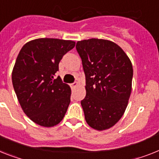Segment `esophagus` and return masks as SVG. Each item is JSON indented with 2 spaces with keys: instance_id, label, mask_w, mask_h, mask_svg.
<instances>
[{
  "instance_id": "obj_1",
  "label": "esophagus",
  "mask_w": 159,
  "mask_h": 159,
  "mask_svg": "<svg viewBox=\"0 0 159 159\" xmlns=\"http://www.w3.org/2000/svg\"><path fill=\"white\" fill-rule=\"evenodd\" d=\"M78 85V84H77V82H74V83H72V84H70V88H72V89H74V88H75Z\"/></svg>"
}]
</instances>
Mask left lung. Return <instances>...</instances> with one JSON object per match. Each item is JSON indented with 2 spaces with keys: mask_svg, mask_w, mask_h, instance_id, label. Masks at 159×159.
<instances>
[{
  "mask_svg": "<svg viewBox=\"0 0 159 159\" xmlns=\"http://www.w3.org/2000/svg\"><path fill=\"white\" fill-rule=\"evenodd\" d=\"M82 60L86 96L81 101L85 120L91 128L106 130L124 115L132 91L133 69L124 51L115 43L102 39L78 41Z\"/></svg>",
  "mask_w": 159,
  "mask_h": 159,
  "instance_id": "1",
  "label": "left lung"
}]
</instances>
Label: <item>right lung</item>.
Returning a JSON list of instances; mask_svg holds the SVG:
<instances>
[{"label": "right lung", "mask_w": 159, "mask_h": 159, "mask_svg": "<svg viewBox=\"0 0 159 159\" xmlns=\"http://www.w3.org/2000/svg\"><path fill=\"white\" fill-rule=\"evenodd\" d=\"M75 45L72 40L40 38L21 48L12 83L23 112L35 124L53 127L65 116L71 91L55 74L61 59Z\"/></svg>", "instance_id": "add662e5"}]
</instances>
